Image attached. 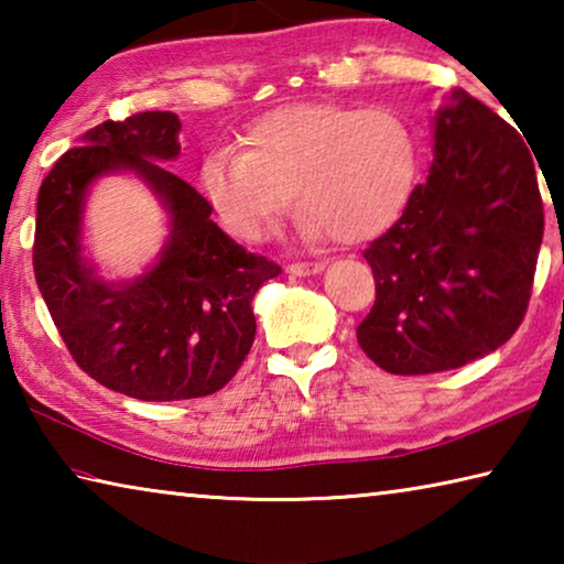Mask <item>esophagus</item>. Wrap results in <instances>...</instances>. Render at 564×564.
Returning <instances> with one entry per match:
<instances>
[{"instance_id": "obj_1", "label": "esophagus", "mask_w": 564, "mask_h": 564, "mask_svg": "<svg viewBox=\"0 0 564 564\" xmlns=\"http://www.w3.org/2000/svg\"><path fill=\"white\" fill-rule=\"evenodd\" d=\"M323 269H326V263L323 261H295L285 265V271L291 275H313V273H321Z\"/></svg>"}]
</instances>
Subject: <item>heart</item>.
I'll return each instance as SVG.
<instances>
[{"instance_id": "heart-1", "label": "heart", "mask_w": 564, "mask_h": 564, "mask_svg": "<svg viewBox=\"0 0 564 564\" xmlns=\"http://www.w3.org/2000/svg\"><path fill=\"white\" fill-rule=\"evenodd\" d=\"M243 147L212 151L198 186L246 241L279 226L293 188L305 236L368 241L403 214L420 164L413 127L383 107L293 104L253 121Z\"/></svg>"}]
</instances>
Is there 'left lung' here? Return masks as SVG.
<instances>
[{
  "label": "left lung",
  "mask_w": 564,
  "mask_h": 564,
  "mask_svg": "<svg viewBox=\"0 0 564 564\" xmlns=\"http://www.w3.org/2000/svg\"><path fill=\"white\" fill-rule=\"evenodd\" d=\"M542 231L530 149L482 101L453 89L435 117L431 176L362 253L376 303L358 346L393 376L488 356L524 318Z\"/></svg>",
  "instance_id": "8db88e82"
}]
</instances>
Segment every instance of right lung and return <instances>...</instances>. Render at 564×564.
Wrapping results in <instances>:
<instances>
[{"mask_svg": "<svg viewBox=\"0 0 564 564\" xmlns=\"http://www.w3.org/2000/svg\"><path fill=\"white\" fill-rule=\"evenodd\" d=\"M178 129L171 111L104 121L56 161L36 198L34 275L64 346L97 383L139 400L221 390L253 346L256 291L281 273L228 238L214 206L161 166L178 156ZM121 167L162 198L172 234L154 270L117 286L80 259V214L90 181Z\"/></svg>", "mask_w": 564, "mask_h": 564, "instance_id": "add662e5", "label": "right lung"}]
</instances>
